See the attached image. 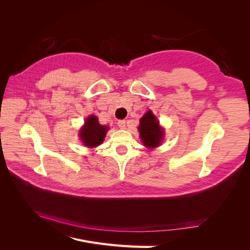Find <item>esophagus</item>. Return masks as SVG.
Returning a JSON list of instances; mask_svg holds the SVG:
<instances>
[{
    "label": "esophagus",
    "mask_w": 250,
    "mask_h": 250,
    "mask_svg": "<svg viewBox=\"0 0 250 250\" xmlns=\"http://www.w3.org/2000/svg\"><path fill=\"white\" fill-rule=\"evenodd\" d=\"M125 124H126L125 120H119V121H118V126L121 128V129H124V128H125Z\"/></svg>",
    "instance_id": "34e87169"
}]
</instances>
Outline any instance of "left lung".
I'll use <instances>...</instances> for the list:
<instances>
[{"mask_svg": "<svg viewBox=\"0 0 250 250\" xmlns=\"http://www.w3.org/2000/svg\"><path fill=\"white\" fill-rule=\"evenodd\" d=\"M138 129L144 146L153 149L162 144L165 131L160 125V121L156 119L151 110L147 111L141 118Z\"/></svg>", "mask_w": 250, "mask_h": 250, "instance_id": "1", "label": "left lung"}]
</instances>
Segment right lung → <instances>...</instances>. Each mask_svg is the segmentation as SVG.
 <instances>
[{
    "instance_id": "right-lung-1",
    "label": "right lung",
    "mask_w": 250,
    "mask_h": 250,
    "mask_svg": "<svg viewBox=\"0 0 250 250\" xmlns=\"http://www.w3.org/2000/svg\"><path fill=\"white\" fill-rule=\"evenodd\" d=\"M107 130L108 127L101 125L98 121V118L92 115L86 118L84 125L80 129L79 138L83 145L88 148H94L103 143Z\"/></svg>"
}]
</instances>
